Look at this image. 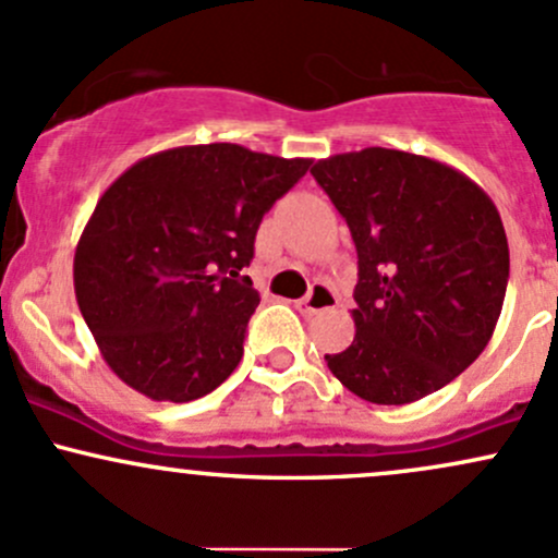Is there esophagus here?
Instances as JSON below:
<instances>
[{
	"instance_id": "obj_1",
	"label": "esophagus",
	"mask_w": 558,
	"mask_h": 558,
	"mask_svg": "<svg viewBox=\"0 0 558 558\" xmlns=\"http://www.w3.org/2000/svg\"><path fill=\"white\" fill-rule=\"evenodd\" d=\"M336 304H339V296H336V291L330 289L328 283H315L310 289V293L304 299H299L293 307H296L302 315H315V312H326V310H333Z\"/></svg>"
}]
</instances>
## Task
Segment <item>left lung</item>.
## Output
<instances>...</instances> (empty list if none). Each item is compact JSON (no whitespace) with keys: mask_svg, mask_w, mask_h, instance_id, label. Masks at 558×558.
Returning <instances> with one entry per match:
<instances>
[{"mask_svg":"<svg viewBox=\"0 0 558 558\" xmlns=\"http://www.w3.org/2000/svg\"><path fill=\"white\" fill-rule=\"evenodd\" d=\"M357 248L354 339L330 373L376 405L442 389L493 339L508 241L489 195L458 169L405 150L339 153L310 169Z\"/></svg>","mask_w":558,"mask_h":558,"instance_id":"left-lung-1","label":"left lung"}]
</instances>
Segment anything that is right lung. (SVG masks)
Segmentation results:
<instances>
[{"instance_id": "add662e5", "label": "right lung", "mask_w": 558, "mask_h": 558, "mask_svg": "<svg viewBox=\"0 0 558 558\" xmlns=\"http://www.w3.org/2000/svg\"><path fill=\"white\" fill-rule=\"evenodd\" d=\"M310 158L185 145L130 167L97 201L73 289L108 368L156 402L209 395L238 368L259 304L243 267L262 217Z\"/></svg>"}]
</instances>
